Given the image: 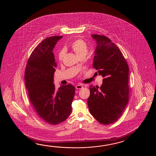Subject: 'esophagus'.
Instances as JSON below:
<instances>
[{
	"label": "esophagus",
	"instance_id": "obj_1",
	"mask_svg": "<svg viewBox=\"0 0 156 156\" xmlns=\"http://www.w3.org/2000/svg\"><path fill=\"white\" fill-rule=\"evenodd\" d=\"M83 87V85H77L76 86V89H82Z\"/></svg>",
	"mask_w": 156,
	"mask_h": 156
}]
</instances>
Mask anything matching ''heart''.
Returning <instances> with one entry per match:
<instances>
[{
  "instance_id": "heart-1",
  "label": "heart",
  "mask_w": 156,
  "mask_h": 156,
  "mask_svg": "<svg viewBox=\"0 0 156 156\" xmlns=\"http://www.w3.org/2000/svg\"><path fill=\"white\" fill-rule=\"evenodd\" d=\"M71 48L73 49L75 53L79 57H85L87 53L89 48L87 43L81 39H77L74 41L71 44ZM65 55V50L62 49L61 50L58 54V59L59 61H62L63 57Z\"/></svg>"
}]
</instances>
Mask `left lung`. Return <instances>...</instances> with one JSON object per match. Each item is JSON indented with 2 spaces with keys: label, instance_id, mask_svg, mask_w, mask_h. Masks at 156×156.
I'll list each match as a JSON object with an SVG mask.
<instances>
[{
  "label": "left lung",
  "instance_id": "left-lung-1",
  "mask_svg": "<svg viewBox=\"0 0 156 156\" xmlns=\"http://www.w3.org/2000/svg\"><path fill=\"white\" fill-rule=\"evenodd\" d=\"M97 46L93 67L103 77V85L90 87V113L104 125L116 122L129 101V67L119 47L108 37L92 34Z\"/></svg>",
  "mask_w": 156,
  "mask_h": 156
}]
</instances>
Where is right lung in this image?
Segmentation results:
<instances>
[{
  "label": "right lung",
  "mask_w": 156,
  "mask_h": 156,
  "mask_svg": "<svg viewBox=\"0 0 156 156\" xmlns=\"http://www.w3.org/2000/svg\"><path fill=\"white\" fill-rule=\"evenodd\" d=\"M62 37H50L38 44L28 60L24 73L31 104L40 118L52 126L70 116L75 91L71 84L61 85L58 90L53 84L57 64L52 51Z\"/></svg>",
  "instance_id": "obj_1"
}]
</instances>
